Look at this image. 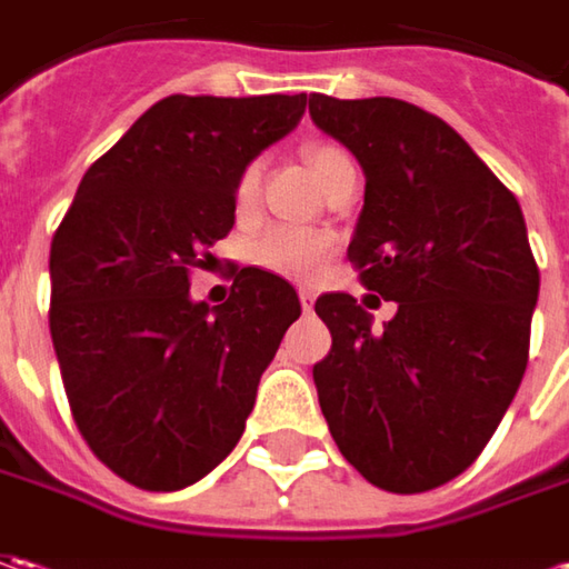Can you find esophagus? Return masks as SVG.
<instances>
[{
	"label": "esophagus",
	"instance_id": "1",
	"mask_svg": "<svg viewBox=\"0 0 569 569\" xmlns=\"http://www.w3.org/2000/svg\"><path fill=\"white\" fill-rule=\"evenodd\" d=\"M297 297H300V307L310 313V310H313V303H317V291H313V288H300V291H297Z\"/></svg>",
	"mask_w": 569,
	"mask_h": 569
}]
</instances>
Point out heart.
Returning a JSON list of instances; mask_svg holds the SVG:
<instances>
[{
  "label": "heart",
  "instance_id": "b5f03b06",
  "mask_svg": "<svg viewBox=\"0 0 569 569\" xmlns=\"http://www.w3.org/2000/svg\"><path fill=\"white\" fill-rule=\"evenodd\" d=\"M303 154H307V161H310L313 173H317L322 183H329V177L341 164H351V158L341 148H336V144H310ZM259 180H262V167L259 164H250L240 173V180H237V206L250 208L256 202ZM329 252H332L329 237H322L317 230L288 228V224L269 228L256 240V247H252V256H256L259 266L284 274V278H297V281L317 278L319 269L329 259Z\"/></svg>",
  "mask_w": 569,
  "mask_h": 569
}]
</instances>
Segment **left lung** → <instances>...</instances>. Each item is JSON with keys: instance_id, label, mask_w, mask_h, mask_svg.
I'll return each mask as SVG.
<instances>
[{"instance_id": "obj_1", "label": "left lung", "mask_w": 569, "mask_h": 569, "mask_svg": "<svg viewBox=\"0 0 569 569\" xmlns=\"http://www.w3.org/2000/svg\"><path fill=\"white\" fill-rule=\"evenodd\" d=\"M310 117L363 167L348 259L399 310L382 329L322 295L332 348L313 367L341 456L382 491H433L469 469L529 363L538 266L522 208L469 142L396 98L310 94Z\"/></svg>"}]
</instances>
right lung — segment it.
Listing matches in <instances>:
<instances>
[{
    "instance_id": "add662e5",
    "label": "right lung",
    "mask_w": 569,
    "mask_h": 569,
    "mask_svg": "<svg viewBox=\"0 0 569 569\" xmlns=\"http://www.w3.org/2000/svg\"><path fill=\"white\" fill-rule=\"evenodd\" d=\"M307 94H170L81 177L50 247V336L81 437L144 491H180L237 447L297 291L240 269L218 307L189 272L233 228L237 180Z\"/></svg>"
}]
</instances>
